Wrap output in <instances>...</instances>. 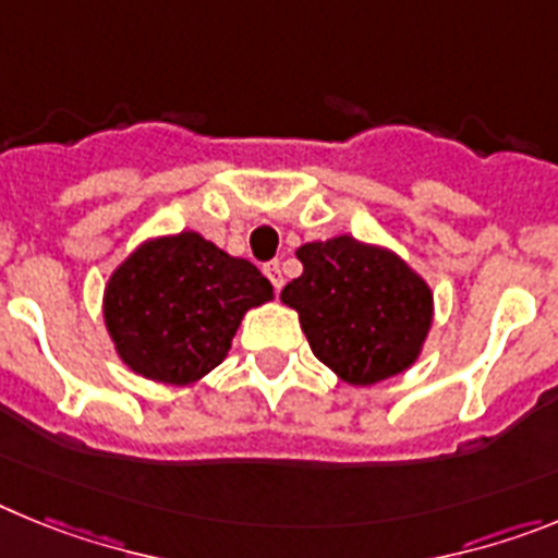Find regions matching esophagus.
<instances>
[{
    "label": "esophagus",
    "mask_w": 558,
    "mask_h": 558,
    "mask_svg": "<svg viewBox=\"0 0 558 558\" xmlns=\"http://www.w3.org/2000/svg\"><path fill=\"white\" fill-rule=\"evenodd\" d=\"M263 274L268 276L270 284H274L276 290H282L284 276H282V265H279V259H270V263H265V265H263Z\"/></svg>",
    "instance_id": "34e87169"
}]
</instances>
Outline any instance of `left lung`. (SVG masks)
Masks as SVG:
<instances>
[{"label": "left lung", "instance_id": "obj_1", "mask_svg": "<svg viewBox=\"0 0 558 558\" xmlns=\"http://www.w3.org/2000/svg\"><path fill=\"white\" fill-rule=\"evenodd\" d=\"M304 270L284 284L310 349L349 386L408 372L433 324V293L405 259L338 234L295 251Z\"/></svg>", "mask_w": 558, "mask_h": 558}]
</instances>
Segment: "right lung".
I'll return each instance as SVG.
<instances>
[{
  "mask_svg": "<svg viewBox=\"0 0 558 558\" xmlns=\"http://www.w3.org/2000/svg\"><path fill=\"white\" fill-rule=\"evenodd\" d=\"M270 299L256 265L181 231L147 240L113 270L102 318L133 374L190 386L223 363L243 315Z\"/></svg>",
  "mask_w": 558,
  "mask_h": 558,
  "instance_id": "add662e5",
  "label": "right lung"
}]
</instances>
